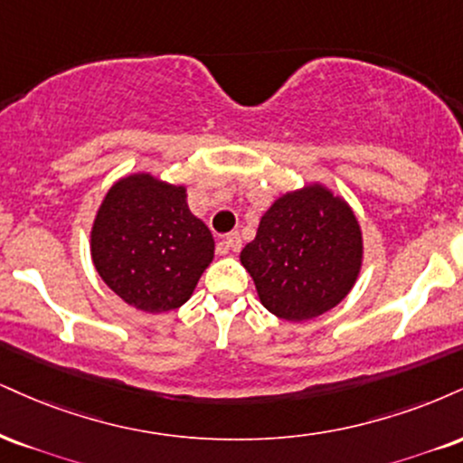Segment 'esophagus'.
I'll list each match as a JSON object with an SVG mask.
<instances>
[{
    "instance_id": "esophagus-1",
    "label": "esophagus",
    "mask_w": 463,
    "mask_h": 463,
    "mask_svg": "<svg viewBox=\"0 0 463 463\" xmlns=\"http://www.w3.org/2000/svg\"><path fill=\"white\" fill-rule=\"evenodd\" d=\"M228 250H232V252H239L241 250V235L239 232H228L224 237V241H222V252H228Z\"/></svg>"
}]
</instances>
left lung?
<instances>
[{"instance_id":"obj_1","label":"left lung","mask_w":463,"mask_h":463,"mask_svg":"<svg viewBox=\"0 0 463 463\" xmlns=\"http://www.w3.org/2000/svg\"><path fill=\"white\" fill-rule=\"evenodd\" d=\"M241 263L269 313L315 319L352 291L362 265L360 224L343 198L308 185L271 204Z\"/></svg>"}]
</instances>
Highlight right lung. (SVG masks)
<instances>
[{
	"label": "right lung",
	"instance_id": "add662e5",
	"mask_svg": "<svg viewBox=\"0 0 463 463\" xmlns=\"http://www.w3.org/2000/svg\"><path fill=\"white\" fill-rule=\"evenodd\" d=\"M185 198V187L131 175L99 209L90 235L94 267L133 308L153 315L178 308L213 260L211 231Z\"/></svg>",
	"mask_w": 463,
	"mask_h": 463
}]
</instances>
